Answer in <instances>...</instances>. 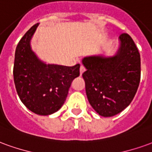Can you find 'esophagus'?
<instances>
[{
	"label": "esophagus",
	"instance_id": "obj_1",
	"mask_svg": "<svg viewBox=\"0 0 152 152\" xmlns=\"http://www.w3.org/2000/svg\"><path fill=\"white\" fill-rule=\"evenodd\" d=\"M85 71H86L85 66H80V75H82V73H83Z\"/></svg>",
	"mask_w": 152,
	"mask_h": 152
}]
</instances>
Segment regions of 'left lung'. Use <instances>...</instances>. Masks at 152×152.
Wrapping results in <instances>:
<instances>
[{"label":"left lung","mask_w":152,"mask_h":152,"mask_svg":"<svg viewBox=\"0 0 152 152\" xmlns=\"http://www.w3.org/2000/svg\"><path fill=\"white\" fill-rule=\"evenodd\" d=\"M120 46L115 56L86 57L82 74L87 98L92 108L103 117H112L126 109L133 99L141 79V58L130 35L119 36Z\"/></svg>","instance_id":"obj_1"}]
</instances>
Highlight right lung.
<instances>
[{
	"label": "right lung",
	"mask_w": 152,
	"mask_h": 152,
	"mask_svg": "<svg viewBox=\"0 0 152 152\" xmlns=\"http://www.w3.org/2000/svg\"><path fill=\"white\" fill-rule=\"evenodd\" d=\"M39 24L25 33L15 49L13 76L17 94L33 113L49 115L63 105L73 80L80 76V64L73 66L45 64L30 47Z\"/></svg>",
	"instance_id": "right-lung-1"
}]
</instances>
